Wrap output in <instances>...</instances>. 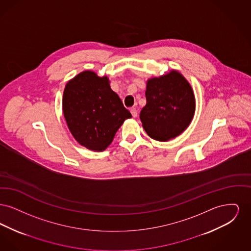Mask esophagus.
<instances>
[{
    "mask_svg": "<svg viewBox=\"0 0 251 251\" xmlns=\"http://www.w3.org/2000/svg\"><path fill=\"white\" fill-rule=\"evenodd\" d=\"M131 115H132V117H133V118H136V117H137V113H138V112H137V109H136V108H135V107L131 108Z\"/></svg>",
    "mask_w": 251,
    "mask_h": 251,
    "instance_id": "34e87169",
    "label": "esophagus"
}]
</instances>
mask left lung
Instances as JSON below:
<instances>
[{
    "instance_id": "left-lung-1",
    "label": "left lung",
    "mask_w": 251,
    "mask_h": 251,
    "mask_svg": "<svg viewBox=\"0 0 251 251\" xmlns=\"http://www.w3.org/2000/svg\"><path fill=\"white\" fill-rule=\"evenodd\" d=\"M146 100L140 120L145 131L157 141L178 136L189 126L195 114L196 101L191 85L175 71L150 79Z\"/></svg>"
}]
</instances>
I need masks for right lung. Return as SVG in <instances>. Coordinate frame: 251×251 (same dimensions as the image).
<instances>
[{
    "label": "right lung",
    "instance_id": "1",
    "mask_svg": "<svg viewBox=\"0 0 251 251\" xmlns=\"http://www.w3.org/2000/svg\"><path fill=\"white\" fill-rule=\"evenodd\" d=\"M63 112L76 141L95 151H104L112 143L124 120L131 118L106 76L81 72L65 87Z\"/></svg>",
    "mask_w": 251,
    "mask_h": 251
}]
</instances>
